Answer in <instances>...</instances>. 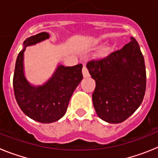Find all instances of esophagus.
I'll return each mask as SVG.
<instances>
[{"instance_id":"1","label":"esophagus","mask_w":158,"mask_h":158,"mask_svg":"<svg viewBox=\"0 0 158 158\" xmlns=\"http://www.w3.org/2000/svg\"><path fill=\"white\" fill-rule=\"evenodd\" d=\"M82 73H83L84 77H87L89 76V70H88L87 67H86L85 65H84L83 66V69H82Z\"/></svg>"}]
</instances>
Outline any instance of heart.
Instances as JSON below:
<instances>
[{
  "mask_svg": "<svg viewBox=\"0 0 158 158\" xmlns=\"http://www.w3.org/2000/svg\"><path fill=\"white\" fill-rule=\"evenodd\" d=\"M105 51H107V49H106V50H105Z\"/></svg>",
  "mask_w": 158,
  "mask_h": 158,
  "instance_id": "b5f03b06",
  "label": "heart"
}]
</instances>
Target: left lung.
<instances>
[{
	"instance_id": "obj_1",
	"label": "left lung",
	"mask_w": 158,
	"mask_h": 158,
	"mask_svg": "<svg viewBox=\"0 0 158 158\" xmlns=\"http://www.w3.org/2000/svg\"><path fill=\"white\" fill-rule=\"evenodd\" d=\"M87 68L96 81L93 102L101 119L119 123L139 108L146 93V72L135 38L120 50L89 61Z\"/></svg>"
}]
</instances>
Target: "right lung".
Returning a JSON list of instances; mask_svg holds the SVG:
<instances>
[{
  "mask_svg": "<svg viewBox=\"0 0 158 158\" xmlns=\"http://www.w3.org/2000/svg\"><path fill=\"white\" fill-rule=\"evenodd\" d=\"M41 32L31 36L23 43L24 47L48 39ZM25 49L18 54L13 76V90L18 105L29 118L43 123L55 122L65 114L72 94L83 78L82 65H59L51 79L44 85H29L23 75V58Z\"/></svg>",
  "mask_w": 158,
  "mask_h": 158,
  "instance_id": "right-lung-1",
  "label": "right lung"
}]
</instances>
